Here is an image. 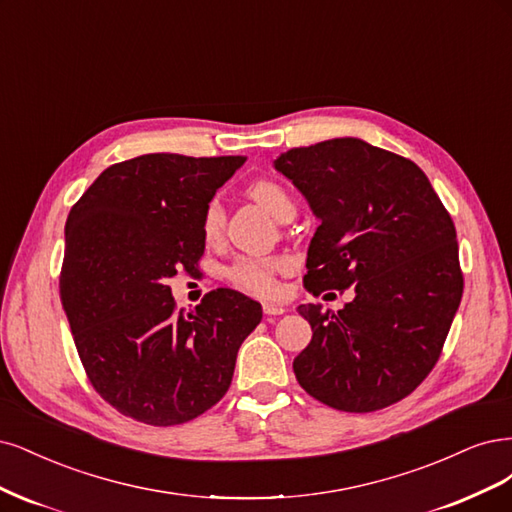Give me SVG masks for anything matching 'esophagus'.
I'll return each mask as SVG.
<instances>
[{
  "label": "esophagus",
  "instance_id": "1",
  "mask_svg": "<svg viewBox=\"0 0 512 512\" xmlns=\"http://www.w3.org/2000/svg\"><path fill=\"white\" fill-rule=\"evenodd\" d=\"M287 308L283 304H276V302H263V312H266L268 317H276V315H283Z\"/></svg>",
  "mask_w": 512,
  "mask_h": 512
}]
</instances>
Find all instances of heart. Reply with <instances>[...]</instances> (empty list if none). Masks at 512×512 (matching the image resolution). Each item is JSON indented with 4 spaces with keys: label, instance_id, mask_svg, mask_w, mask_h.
Here are the masks:
<instances>
[{
    "label": "heart",
    "instance_id": "1",
    "mask_svg": "<svg viewBox=\"0 0 512 512\" xmlns=\"http://www.w3.org/2000/svg\"><path fill=\"white\" fill-rule=\"evenodd\" d=\"M249 195L266 210L270 217L280 221L289 212H295L293 197L285 187H280L274 180H257L249 187ZM223 232V210L217 200H212L202 217V238L212 244L221 238ZM291 268V259L287 257H244L238 259L227 270V278L244 291L257 295H274L278 289V274Z\"/></svg>",
    "mask_w": 512,
    "mask_h": 512
}]
</instances>
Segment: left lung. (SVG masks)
Here are the masks:
<instances>
[{"instance_id":"1","label":"left lung","mask_w":512,"mask_h":512,"mask_svg":"<svg viewBox=\"0 0 512 512\" xmlns=\"http://www.w3.org/2000/svg\"><path fill=\"white\" fill-rule=\"evenodd\" d=\"M274 168L321 223L304 287L355 289L338 312L298 306L312 340L293 359L295 378L344 412L400 402L436 366L464 293L447 208L417 163L359 138L291 148Z\"/></svg>"}]
</instances>
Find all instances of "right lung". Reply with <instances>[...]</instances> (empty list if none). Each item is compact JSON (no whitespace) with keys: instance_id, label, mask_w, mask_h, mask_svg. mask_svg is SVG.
Returning a JSON list of instances; mask_svg holds the SVG:
<instances>
[{"instance_id":"1","label":"right lung","mask_w":512,"mask_h":512,"mask_svg":"<svg viewBox=\"0 0 512 512\" xmlns=\"http://www.w3.org/2000/svg\"><path fill=\"white\" fill-rule=\"evenodd\" d=\"M244 161L140 155L106 168L68 214L61 304L91 385L125 417L187 423L232 385L261 304L217 289L176 310L168 280L195 270L204 210Z\"/></svg>"}]
</instances>
